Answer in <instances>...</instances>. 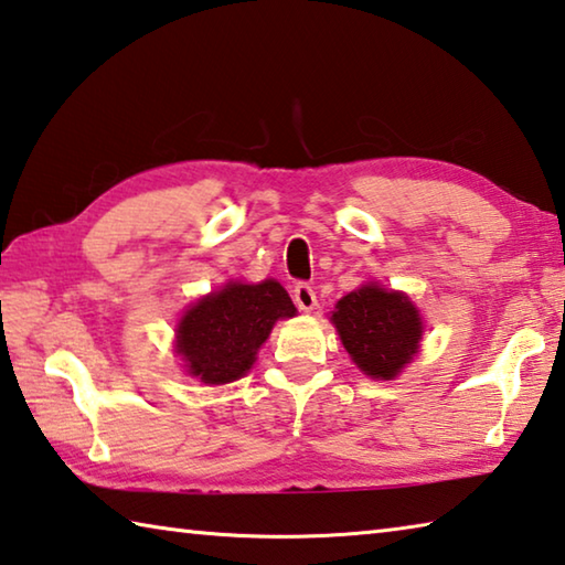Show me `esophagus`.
<instances>
[{
  "label": "esophagus",
  "instance_id": "obj_1",
  "mask_svg": "<svg viewBox=\"0 0 565 565\" xmlns=\"http://www.w3.org/2000/svg\"><path fill=\"white\" fill-rule=\"evenodd\" d=\"M294 301L301 311H311L313 306H317V291H313V286L303 284V281L296 284L294 286Z\"/></svg>",
  "mask_w": 565,
  "mask_h": 565
}]
</instances>
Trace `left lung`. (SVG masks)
I'll return each instance as SVG.
<instances>
[{
	"label": "left lung",
	"mask_w": 565,
	"mask_h": 565,
	"mask_svg": "<svg viewBox=\"0 0 565 565\" xmlns=\"http://www.w3.org/2000/svg\"><path fill=\"white\" fill-rule=\"evenodd\" d=\"M333 327L343 349L363 374L371 379H394L418 349L420 317L408 296L384 291L376 284L343 296L333 311Z\"/></svg>",
	"instance_id": "8db88e82"
}]
</instances>
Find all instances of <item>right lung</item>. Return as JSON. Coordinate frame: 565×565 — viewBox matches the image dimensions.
<instances>
[{"instance_id": "1", "label": "right lung", "mask_w": 565, "mask_h": 565, "mask_svg": "<svg viewBox=\"0 0 565 565\" xmlns=\"http://www.w3.org/2000/svg\"><path fill=\"white\" fill-rule=\"evenodd\" d=\"M294 313L296 306L279 281L226 284L181 317L177 353L191 376L204 384H228L252 369L274 323Z\"/></svg>"}]
</instances>
